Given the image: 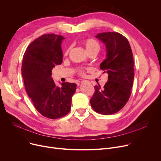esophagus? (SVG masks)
Returning a JSON list of instances; mask_svg holds the SVG:
<instances>
[{
  "mask_svg": "<svg viewBox=\"0 0 161 161\" xmlns=\"http://www.w3.org/2000/svg\"><path fill=\"white\" fill-rule=\"evenodd\" d=\"M84 82H85V80H82V81H81V83H84Z\"/></svg>",
  "mask_w": 161,
  "mask_h": 161,
  "instance_id": "obj_1",
  "label": "esophagus"
}]
</instances>
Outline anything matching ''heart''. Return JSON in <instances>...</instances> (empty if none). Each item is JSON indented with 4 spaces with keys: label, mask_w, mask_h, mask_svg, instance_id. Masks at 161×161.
Listing matches in <instances>:
<instances>
[{
    "label": "heart",
    "mask_w": 161,
    "mask_h": 161,
    "mask_svg": "<svg viewBox=\"0 0 161 161\" xmlns=\"http://www.w3.org/2000/svg\"><path fill=\"white\" fill-rule=\"evenodd\" d=\"M81 44L85 47V50H86L87 52L88 53V54L92 52L97 53L100 48V44L98 43V42L97 41H96L95 39H93L91 38L83 39L81 41ZM69 51H70V48H68L65 50V53H64V55L67 56L69 54ZM78 73L79 75H80V76H84L85 75L84 69L80 68L78 70Z\"/></svg>",
    "instance_id": "obj_1"
}]
</instances>
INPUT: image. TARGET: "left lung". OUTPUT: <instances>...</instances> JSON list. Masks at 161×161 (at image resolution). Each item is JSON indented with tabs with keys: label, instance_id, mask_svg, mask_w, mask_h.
Here are the masks:
<instances>
[{
	"label": "left lung",
	"instance_id": "1",
	"mask_svg": "<svg viewBox=\"0 0 161 161\" xmlns=\"http://www.w3.org/2000/svg\"><path fill=\"white\" fill-rule=\"evenodd\" d=\"M96 37L105 44L106 58L100 67L109 76L103 89L94 86L90 102L96 112L109 115L122 109L129 100L134 79L133 56L129 41L118 32H103Z\"/></svg>",
	"mask_w": 161,
	"mask_h": 161
}]
</instances>
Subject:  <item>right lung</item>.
I'll list each match as a JSON object with an SVG mask.
<instances>
[{
    "mask_svg": "<svg viewBox=\"0 0 161 161\" xmlns=\"http://www.w3.org/2000/svg\"><path fill=\"white\" fill-rule=\"evenodd\" d=\"M64 38L53 34L42 35L27 47L21 73L26 91L37 111L48 119H57L67 115L76 84L64 82L57 87L52 70L63 62L61 44Z\"/></svg>",
    "mask_w": 161,
    "mask_h": 161,
    "instance_id": "add662e5",
    "label": "right lung"
}]
</instances>
